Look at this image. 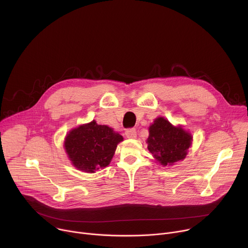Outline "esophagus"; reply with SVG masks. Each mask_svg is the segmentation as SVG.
Segmentation results:
<instances>
[{
	"instance_id": "esophagus-1",
	"label": "esophagus",
	"mask_w": 248,
	"mask_h": 248,
	"mask_svg": "<svg viewBox=\"0 0 248 248\" xmlns=\"http://www.w3.org/2000/svg\"><path fill=\"white\" fill-rule=\"evenodd\" d=\"M125 136L127 137V138H136V136H137V134H136V130L134 129V128H128V129H126L125 130Z\"/></svg>"
}]
</instances>
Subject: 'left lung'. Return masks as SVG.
<instances>
[{"label":"left lung","instance_id":"obj_1","mask_svg":"<svg viewBox=\"0 0 248 248\" xmlns=\"http://www.w3.org/2000/svg\"><path fill=\"white\" fill-rule=\"evenodd\" d=\"M192 143L191 134L182 126H173L168 120L159 117L149 126L147 148L163 166L184 160Z\"/></svg>","mask_w":248,"mask_h":248}]
</instances>
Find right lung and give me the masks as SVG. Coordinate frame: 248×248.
<instances>
[{
  "mask_svg": "<svg viewBox=\"0 0 248 248\" xmlns=\"http://www.w3.org/2000/svg\"><path fill=\"white\" fill-rule=\"evenodd\" d=\"M124 138L108 125L95 121L70 130L64 138V149L73 165L85 172L107 167Z\"/></svg>",
  "mask_w": 248,
  "mask_h": 248,
  "instance_id": "add662e5",
  "label": "right lung"
}]
</instances>
